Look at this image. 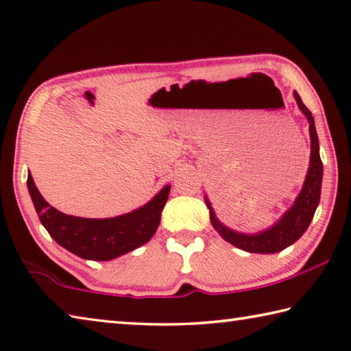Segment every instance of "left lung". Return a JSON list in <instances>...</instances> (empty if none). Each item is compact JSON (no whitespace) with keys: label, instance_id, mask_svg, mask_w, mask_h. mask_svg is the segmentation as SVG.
<instances>
[{"label":"left lung","instance_id":"8db88e82","mask_svg":"<svg viewBox=\"0 0 351 351\" xmlns=\"http://www.w3.org/2000/svg\"><path fill=\"white\" fill-rule=\"evenodd\" d=\"M295 99L298 101L299 109L307 117L310 123V138H311V155H310V167L305 178L302 192L296 197L295 206L287 212L281 219L269 230L258 234H244L237 233L221 224L216 219L215 212L210 202L207 201V207L210 210V221L213 227L221 233V237L230 242L241 250L250 253H276L284 250L285 247L291 245L302 237L307 230L311 219H313L315 210L319 204L321 197V186H322V161L319 156V141H317L315 119L311 117V112L305 107L302 99L295 92Z\"/></svg>","mask_w":351,"mask_h":351}]
</instances>
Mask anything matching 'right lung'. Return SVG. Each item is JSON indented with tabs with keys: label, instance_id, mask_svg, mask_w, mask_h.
Here are the masks:
<instances>
[{
	"label": "right lung",
	"instance_id": "1",
	"mask_svg": "<svg viewBox=\"0 0 351 351\" xmlns=\"http://www.w3.org/2000/svg\"><path fill=\"white\" fill-rule=\"evenodd\" d=\"M27 189L41 224L60 245L76 256L109 261L135 250L154 237L167 202L170 186L164 187L144 207L117 218L87 219L70 216L49 206L29 173Z\"/></svg>",
	"mask_w": 351,
	"mask_h": 351
}]
</instances>
